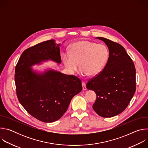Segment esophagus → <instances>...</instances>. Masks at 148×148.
I'll use <instances>...</instances> for the list:
<instances>
[{
	"label": "esophagus",
	"instance_id": "esophagus-1",
	"mask_svg": "<svg viewBox=\"0 0 148 148\" xmlns=\"http://www.w3.org/2000/svg\"><path fill=\"white\" fill-rule=\"evenodd\" d=\"M82 90H87V87H86V84L84 82H82Z\"/></svg>",
	"mask_w": 148,
	"mask_h": 148
}]
</instances>
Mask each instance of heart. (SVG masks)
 Masks as SVG:
<instances>
[{"mask_svg":"<svg viewBox=\"0 0 148 148\" xmlns=\"http://www.w3.org/2000/svg\"><path fill=\"white\" fill-rule=\"evenodd\" d=\"M61 60L68 71L76 72L79 64L83 75L95 76L106 65L109 57V50L103 44H97L88 40L75 42L70 47V52L61 54Z\"/></svg>","mask_w":148,"mask_h":148,"instance_id":"1","label":"heart"}]
</instances>
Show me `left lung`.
Listing matches in <instances>:
<instances>
[{
    "mask_svg": "<svg viewBox=\"0 0 148 148\" xmlns=\"http://www.w3.org/2000/svg\"><path fill=\"white\" fill-rule=\"evenodd\" d=\"M97 38L108 46L109 58L103 70L88 81L86 87L96 93L92 105L95 112L110 118L123 112L132 99L136 90V70L122 46L106 38Z\"/></svg>",
    "mask_w": 148,
    "mask_h": 148,
    "instance_id": "left-lung-1",
    "label": "left lung"
}]
</instances>
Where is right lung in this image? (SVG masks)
I'll use <instances>...</instances> for the list:
<instances>
[{"label": "right lung", "mask_w": 148, "mask_h": 148, "mask_svg": "<svg viewBox=\"0 0 148 148\" xmlns=\"http://www.w3.org/2000/svg\"><path fill=\"white\" fill-rule=\"evenodd\" d=\"M60 46L50 40L27 49L15 68L18 101L29 114L44 122L59 119L67 111L71 99L82 89L81 81L75 75L53 70L38 74L30 67L49 60L60 64Z\"/></svg>", "instance_id": "1"}]
</instances>
